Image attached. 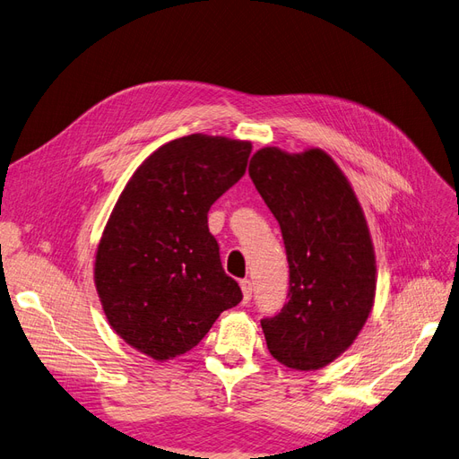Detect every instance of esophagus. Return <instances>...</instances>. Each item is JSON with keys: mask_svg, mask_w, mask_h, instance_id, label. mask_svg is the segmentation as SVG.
<instances>
[{"mask_svg": "<svg viewBox=\"0 0 459 459\" xmlns=\"http://www.w3.org/2000/svg\"><path fill=\"white\" fill-rule=\"evenodd\" d=\"M239 285H241V290H243V302H248V300L253 299V283H251V280H241Z\"/></svg>", "mask_w": 459, "mask_h": 459, "instance_id": "34e87169", "label": "esophagus"}]
</instances>
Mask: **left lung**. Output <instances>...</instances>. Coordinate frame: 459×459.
<instances>
[{
	"label": "left lung",
	"mask_w": 459,
	"mask_h": 459,
	"mask_svg": "<svg viewBox=\"0 0 459 459\" xmlns=\"http://www.w3.org/2000/svg\"><path fill=\"white\" fill-rule=\"evenodd\" d=\"M248 176L280 221L289 262V302L262 319L268 351L290 369L325 368L354 344L375 302L377 264L362 204L317 147H262Z\"/></svg>",
	"instance_id": "left-lung-1"
}]
</instances>
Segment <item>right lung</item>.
Masks as SVG:
<instances>
[{
    "mask_svg": "<svg viewBox=\"0 0 459 459\" xmlns=\"http://www.w3.org/2000/svg\"><path fill=\"white\" fill-rule=\"evenodd\" d=\"M251 142L191 134L137 166L97 245L93 281L108 325L157 362L189 352L239 304L208 211L247 170Z\"/></svg>",
    "mask_w": 459,
    "mask_h": 459,
    "instance_id": "add662e5",
    "label": "right lung"
}]
</instances>
